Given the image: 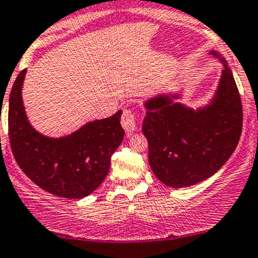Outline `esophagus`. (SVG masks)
<instances>
[{
	"label": "esophagus",
	"mask_w": 258,
	"mask_h": 258,
	"mask_svg": "<svg viewBox=\"0 0 258 258\" xmlns=\"http://www.w3.org/2000/svg\"><path fill=\"white\" fill-rule=\"evenodd\" d=\"M120 123H122V127L124 128V131L128 135H131L136 130V113L130 110V109H126L123 114H122Z\"/></svg>",
	"instance_id": "obj_1"
}]
</instances>
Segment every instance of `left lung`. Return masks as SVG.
<instances>
[{"instance_id": "1", "label": "left lung", "mask_w": 258, "mask_h": 258, "mask_svg": "<svg viewBox=\"0 0 258 258\" xmlns=\"http://www.w3.org/2000/svg\"><path fill=\"white\" fill-rule=\"evenodd\" d=\"M210 55L224 66L210 104L192 109L180 94H163L145 101L143 132L149 145V164L169 187L196 185L215 175L231 157L240 139L243 109L227 61L217 51Z\"/></svg>"}]
</instances>
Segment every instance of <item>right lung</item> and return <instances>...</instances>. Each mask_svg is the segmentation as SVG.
I'll list each match as a JSON object with an SVG mask.
<instances>
[{"instance_id": "obj_1", "label": "right lung", "mask_w": 258, "mask_h": 258, "mask_svg": "<svg viewBox=\"0 0 258 258\" xmlns=\"http://www.w3.org/2000/svg\"><path fill=\"white\" fill-rule=\"evenodd\" d=\"M25 73L22 71L16 77L9 100V139L14 158L41 189L61 198H85L100 186L110 168L112 154L123 140L122 110L62 138H48L36 131L25 114L22 99Z\"/></svg>"}]
</instances>
